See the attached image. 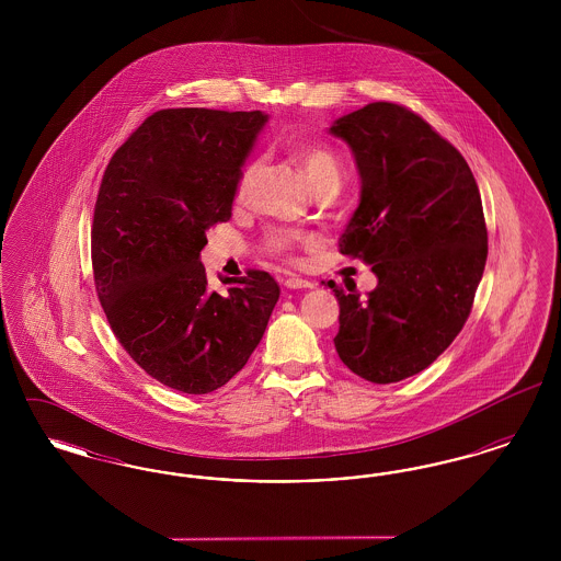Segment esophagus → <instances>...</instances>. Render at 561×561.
<instances>
[{"label": "esophagus", "instance_id": "esophagus-1", "mask_svg": "<svg viewBox=\"0 0 561 561\" xmlns=\"http://www.w3.org/2000/svg\"><path fill=\"white\" fill-rule=\"evenodd\" d=\"M286 288H290V290H298V288H313V284H311V282H307V279H302V277H288V279H286Z\"/></svg>", "mask_w": 561, "mask_h": 561}]
</instances>
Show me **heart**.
Returning <instances> with one entry per match:
<instances>
[{
	"mask_svg": "<svg viewBox=\"0 0 561 561\" xmlns=\"http://www.w3.org/2000/svg\"><path fill=\"white\" fill-rule=\"evenodd\" d=\"M296 158L302 168V172L307 174V179L311 181V185L323 191V188H339L341 185V176H343V163L341 158L336 156V151L328 145L321 142H309V145H300L296 149ZM259 170V160L250 161L241 168L238 183L233 188V199L236 204H243L248 197V191L252 185V179ZM302 240L300 233L296 231H286V229H271L265 233L263 245L265 250L275 254V256H290L294 245H298Z\"/></svg>",
	"mask_w": 561,
	"mask_h": 561,
	"instance_id": "obj_1",
	"label": "heart"
}]
</instances>
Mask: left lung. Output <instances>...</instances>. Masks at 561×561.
Instances as JSON below:
<instances>
[{
  "label": "left lung",
  "mask_w": 561,
  "mask_h": 561,
  "mask_svg": "<svg viewBox=\"0 0 561 561\" xmlns=\"http://www.w3.org/2000/svg\"><path fill=\"white\" fill-rule=\"evenodd\" d=\"M330 133L362 179L339 245L378 277L366 296L328 282L341 305L334 347L351 373L398 382L431 366L471 313L488 259L480 188L458 149L408 107L370 103Z\"/></svg>",
  "instance_id": "1"
}]
</instances>
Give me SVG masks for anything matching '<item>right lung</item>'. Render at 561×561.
<instances>
[{"mask_svg": "<svg viewBox=\"0 0 561 561\" xmlns=\"http://www.w3.org/2000/svg\"><path fill=\"white\" fill-rule=\"evenodd\" d=\"M267 115L161 108L113 153L92 222V268L108 325L161 385L202 396L261 343L279 286L248 268L214 290L199 252L231 218L233 188Z\"/></svg>", "mask_w": 561, "mask_h": 561, "instance_id": "1", "label": "right lung"}]
</instances>
